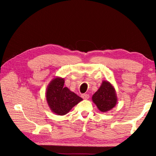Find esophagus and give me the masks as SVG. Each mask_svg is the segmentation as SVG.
Wrapping results in <instances>:
<instances>
[{"mask_svg":"<svg viewBox=\"0 0 156 156\" xmlns=\"http://www.w3.org/2000/svg\"><path fill=\"white\" fill-rule=\"evenodd\" d=\"M81 97L84 99V100H88V99L89 98V95L88 94H83L81 95Z\"/></svg>","mask_w":156,"mask_h":156,"instance_id":"34e87169","label":"esophagus"}]
</instances>
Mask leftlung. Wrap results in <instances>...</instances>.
Wrapping results in <instances>:
<instances>
[{"mask_svg":"<svg viewBox=\"0 0 156 156\" xmlns=\"http://www.w3.org/2000/svg\"><path fill=\"white\" fill-rule=\"evenodd\" d=\"M92 100L101 112L109 111L116 106L118 101L114 86L108 81H103L100 87L94 94Z\"/></svg>","mask_w":156,"mask_h":156,"instance_id":"1","label":"left lung"}]
</instances>
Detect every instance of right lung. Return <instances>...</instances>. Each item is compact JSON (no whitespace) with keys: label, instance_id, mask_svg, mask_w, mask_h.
Instances as JSON below:
<instances>
[{"label":"right lung","instance_id":"obj_1","mask_svg":"<svg viewBox=\"0 0 156 156\" xmlns=\"http://www.w3.org/2000/svg\"><path fill=\"white\" fill-rule=\"evenodd\" d=\"M64 79L56 77L50 81L46 89L45 97L51 111L63 116L81 101L83 99L70 90L64 87Z\"/></svg>","mask_w":156,"mask_h":156}]
</instances>
